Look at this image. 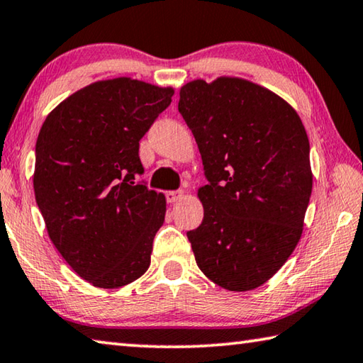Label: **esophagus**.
I'll use <instances>...</instances> for the list:
<instances>
[{
    "label": "esophagus",
    "mask_w": 363,
    "mask_h": 363,
    "mask_svg": "<svg viewBox=\"0 0 363 363\" xmlns=\"http://www.w3.org/2000/svg\"><path fill=\"white\" fill-rule=\"evenodd\" d=\"M184 196L182 190H171V192H167V201L168 203H176L179 201Z\"/></svg>",
    "instance_id": "34e87169"
}]
</instances>
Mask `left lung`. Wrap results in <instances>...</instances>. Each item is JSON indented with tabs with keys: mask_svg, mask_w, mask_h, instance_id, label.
Segmentation results:
<instances>
[{
	"mask_svg": "<svg viewBox=\"0 0 363 363\" xmlns=\"http://www.w3.org/2000/svg\"><path fill=\"white\" fill-rule=\"evenodd\" d=\"M179 96L208 181L201 225L187 232L196 265L227 291H252L301 236L313 189L306 130L291 104L245 79L194 81Z\"/></svg>",
	"mask_w": 363,
	"mask_h": 363,
	"instance_id": "obj_1",
	"label": "left lung"
}]
</instances>
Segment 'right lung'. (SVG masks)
<instances>
[{"label":"right lung","instance_id":"1","mask_svg":"<svg viewBox=\"0 0 363 363\" xmlns=\"http://www.w3.org/2000/svg\"><path fill=\"white\" fill-rule=\"evenodd\" d=\"M173 94L130 77L95 82L58 104L39 131L38 208L58 252L95 287L127 286L150 265L167 203L135 182L144 173L140 141Z\"/></svg>","mask_w":363,"mask_h":363}]
</instances>
